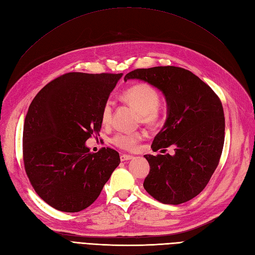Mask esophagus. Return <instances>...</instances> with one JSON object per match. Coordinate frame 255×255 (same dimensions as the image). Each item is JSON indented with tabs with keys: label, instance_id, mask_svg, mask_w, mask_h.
<instances>
[{
	"label": "esophagus",
	"instance_id": "1",
	"mask_svg": "<svg viewBox=\"0 0 255 255\" xmlns=\"http://www.w3.org/2000/svg\"><path fill=\"white\" fill-rule=\"evenodd\" d=\"M132 158H134V156L133 155H129V154H121V155H120V160L121 161L130 160Z\"/></svg>",
	"mask_w": 255,
	"mask_h": 255
}]
</instances>
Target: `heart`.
Masks as SVG:
<instances>
[{"label": "heart", "mask_w": 255, "mask_h": 255, "mask_svg": "<svg viewBox=\"0 0 255 255\" xmlns=\"http://www.w3.org/2000/svg\"><path fill=\"white\" fill-rule=\"evenodd\" d=\"M121 98L125 102L130 105L139 113L140 121L144 125L153 126L159 119V109L161 103L158 91L145 83L136 84L122 92ZM113 112V104L106 101L101 113V121L104 126L110 125ZM144 134L142 132L118 133L113 138V142L121 149L134 150Z\"/></svg>", "instance_id": "1"}]
</instances>
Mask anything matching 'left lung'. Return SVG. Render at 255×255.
<instances>
[{
    "instance_id": "1",
    "label": "left lung",
    "mask_w": 255,
    "mask_h": 255,
    "mask_svg": "<svg viewBox=\"0 0 255 255\" xmlns=\"http://www.w3.org/2000/svg\"><path fill=\"white\" fill-rule=\"evenodd\" d=\"M128 80L146 82L163 92L167 119L151 148L156 152L174 145V155H144L150 172L143 187L161 203L187 202L205 188L219 164L226 127L221 101L207 84L180 67L136 69L125 76Z\"/></svg>"
}]
</instances>
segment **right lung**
Returning <instances> with one entry per match:
<instances>
[{
  "label": "right lung",
  "instance_id": "1",
  "mask_svg": "<svg viewBox=\"0 0 255 255\" xmlns=\"http://www.w3.org/2000/svg\"><path fill=\"white\" fill-rule=\"evenodd\" d=\"M122 73H66L38 92L23 127V160L30 184L44 202L75 213L94 203L120 164L117 151L91 153L101 113Z\"/></svg>",
  "mask_w": 255,
  "mask_h": 255
}]
</instances>
